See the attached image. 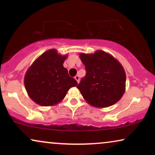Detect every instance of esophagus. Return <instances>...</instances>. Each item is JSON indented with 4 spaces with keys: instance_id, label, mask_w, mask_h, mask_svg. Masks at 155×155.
Wrapping results in <instances>:
<instances>
[{
    "instance_id": "obj_1",
    "label": "esophagus",
    "mask_w": 155,
    "mask_h": 155,
    "mask_svg": "<svg viewBox=\"0 0 155 155\" xmlns=\"http://www.w3.org/2000/svg\"><path fill=\"white\" fill-rule=\"evenodd\" d=\"M75 79L76 80V81L78 82V83H79V81H80V77H79V75H75Z\"/></svg>"
}]
</instances>
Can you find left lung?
I'll return each mask as SVG.
<instances>
[{"label":"left lung","instance_id":"1","mask_svg":"<svg viewBox=\"0 0 155 155\" xmlns=\"http://www.w3.org/2000/svg\"><path fill=\"white\" fill-rule=\"evenodd\" d=\"M86 75L77 86L82 97L93 107L104 108L121 98L126 89V75L116 59L103 51L94 54H80Z\"/></svg>","mask_w":155,"mask_h":155}]
</instances>
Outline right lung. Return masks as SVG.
Returning <instances> with one entry per match:
<instances>
[{
	"instance_id": "right-lung-1",
	"label": "right lung",
	"mask_w": 155,
	"mask_h": 155,
	"mask_svg": "<svg viewBox=\"0 0 155 155\" xmlns=\"http://www.w3.org/2000/svg\"><path fill=\"white\" fill-rule=\"evenodd\" d=\"M67 55L56 49L46 51L36 59L26 72L25 87L29 97L38 104L54 106L64 99L70 88L78 82L63 67Z\"/></svg>"
}]
</instances>
